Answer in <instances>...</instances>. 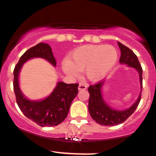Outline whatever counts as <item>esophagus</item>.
I'll return each instance as SVG.
<instances>
[{
	"label": "esophagus",
	"instance_id": "34e87169",
	"mask_svg": "<svg viewBox=\"0 0 156 156\" xmlns=\"http://www.w3.org/2000/svg\"><path fill=\"white\" fill-rule=\"evenodd\" d=\"M85 89H87V85L83 84H79V85H78V90H85Z\"/></svg>",
	"mask_w": 156,
	"mask_h": 156
}]
</instances>
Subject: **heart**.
Listing matches in <instances>:
<instances>
[{
    "label": "heart",
    "instance_id": "b5f03b06",
    "mask_svg": "<svg viewBox=\"0 0 156 156\" xmlns=\"http://www.w3.org/2000/svg\"><path fill=\"white\" fill-rule=\"evenodd\" d=\"M117 50L112 45L88 44L75 49L68 59L62 63L63 72L70 78L78 76L84 70L86 77L92 81L104 78L118 61Z\"/></svg>",
    "mask_w": 156,
    "mask_h": 156
}]
</instances>
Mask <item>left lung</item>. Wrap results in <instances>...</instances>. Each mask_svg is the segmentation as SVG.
I'll return each mask as SVG.
<instances>
[{"mask_svg": "<svg viewBox=\"0 0 156 156\" xmlns=\"http://www.w3.org/2000/svg\"><path fill=\"white\" fill-rule=\"evenodd\" d=\"M121 50L120 63L125 64L128 67H131L137 71L140 83V94L138 96L135 103L130 107L124 110H117L112 108L105 101L102 94V89L104 85L105 81L99 82L94 85L88 87L90 94L88 110L91 118L101 125L105 126H114L123 123L127 120L136 110L141 99V92L143 87V69L135 53L126 46L118 42Z\"/></svg>", "mask_w": 156, "mask_h": 156, "instance_id": "obj_1", "label": "left lung"}]
</instances>
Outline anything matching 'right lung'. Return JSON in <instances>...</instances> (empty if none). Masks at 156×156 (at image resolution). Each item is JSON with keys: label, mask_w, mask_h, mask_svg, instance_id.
<instances>
[{"label": "right lung", "mask_w": 156, "mask_h": 156, "mask_svg": "<svg viewBox=\"0 0 156 156\" xmlns=\"http://www.w3.org/2000/svg\"><path fill=\"white\" fill-rule=\"evenodd\" d=\"M34 58H42L53 66H56L52 49L48 44L39 43L26 50L13 71V90L16 103L23 114L37 125L41 127L56 126L67 117L71 103L78 93V84L58 81L51 94L46 98L29 100L20 89L19 76L23 64Z\"/></svg>", "instance_id": "add662e5"}]
</instances>
